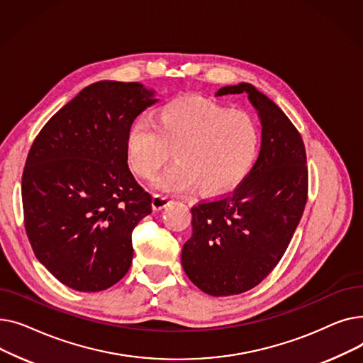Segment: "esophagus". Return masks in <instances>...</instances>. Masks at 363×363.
<instances>
[{
    "label": "esophagus",
    "instance_id": "esophagus-1",
    "mask_svg": "<svg viewBox=\"0 0 363 363\" xmlns=\"http://www.w3.org/2000/svg\"><path fill=\"white\" fill-rule=\"evenodd\" d=\"M170 201H172V199L167 197V196L155 194V196H152V208H155V211H162V208L169 206Z\"/></svg>",
    "mask_w": 363,
    "mask_h": 363
}]
</instances>
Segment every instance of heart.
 Wrapping results in <instances>:
<instances>
[{
	"label": "heart",
	"mask_w": 363,
	"mask_h": 363,
	"mask_svg": "<svg viewBox=\"0 0 363 363\" xmlns=\"http://www.w3.org/2000/svg\"><path fill=\"white\" fill-rule=\"evenodd\" d=\"M260 148L253 116L201 97H178L162 106L155 122L138 118L128 133V159L143 178L156 177V186L185 193L197 184L207 196H223L247 177Z\"/></svg>",
	"instance_id": "obj_1"
}]
</instances>
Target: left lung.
<instances>
[{"label":"left lung","instance_id":"8db88e82","mask_svg":"<svg viewBox=\"0 0 363 363\" xmlns=\"http://www.w3.org/2000/svg\"><path fill=\"white\" fill-rule=\"evenodd\" d=\"M247 94L262 123L259 157L233 193L191 208L193 235L182 268L211 296L249 291L268 277L293 238L308 201L306 150L285 113L252 84L223 86L216 97Z\"/></svg>","mask_w":363,"mask_h":363}]
</instances>
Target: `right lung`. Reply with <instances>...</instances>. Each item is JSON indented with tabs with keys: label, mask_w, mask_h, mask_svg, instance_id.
<instances>
[{
	"label": "right lung",
	"mask_w": 363,
	"mask_h": 363,
	"mask_svg": "<svg viewBox=\"0 0 363 363\" xmlns=\"http://www.w3.org/2000/svg\"><path fill=\"white\" fill-rule=\"evenodd\" d=\"M157 103L138 82L100 81L57 111L35 138L22 175L33 253L76 291L107 290L130 268L132 231L151 196L128 166V133Z\"/></svg>",
	"instance_id": "obj_1"
}]
</instances>
